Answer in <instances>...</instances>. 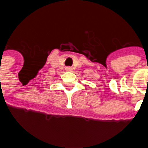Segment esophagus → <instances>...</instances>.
Returning <instances> with one entry per match:
<instances>
[{"mask_svg": "<svg viewBox=\"0 0 148 148\" xmlns=\"http://www.w3.org/2000/svg\"><path fill=\"white\" fill-rule=\"evenodd\" d=\"M65 70H66V71H68V72H71V71H73V68L68 66V67L65 68Z\"/></svg>", "mask_w": 148, "mask_h": 148, "instance_id": "obj_1", "label": "esophagus"}]
</instances>
